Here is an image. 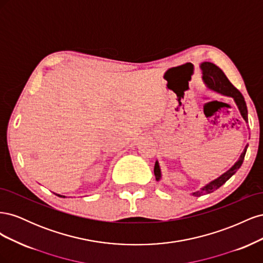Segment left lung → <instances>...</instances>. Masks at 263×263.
<instances>
[{
  "label": "left lung",
  "instance_id": "1",
  "mask_svg": "<svg viewBox=\"0 0 263 263\" xmlns=\"http://www.w3.org/2000/svg\"><path fill=\"white\" fill-rule=\"evenodd\" d=\"M201 67L203 70V79L210 89L216 91V92H219L224 95H227V97H232L235 100V102L237 103V106H238V108H239L243 119L246 122H248V110H247V105H246V102H245L242 94L236 89V87L232 84V82L228 80V78L225 76L224 72H222V70L212 62H203ZM247 148H248V145L246 146L243 153L241 154V156L239 158V160H238L227 172L221 174L219 178L212 181L211 183H209V184H206L200 191L194 192L193 195L201 196V195L212 193V192H214V191H216L218 187H220L222 184H224V183H226V181H228L230 178H232V176H234V174L237 172V170L241 166V164L243 162V159H245ZM154 172H155L156 180L157 181L160 180L161 173H160V168H159V164L157 161L155 163Z\"/></svg>",
  "mask_w": 263,
  "mask_h": 263
}]
</instances>
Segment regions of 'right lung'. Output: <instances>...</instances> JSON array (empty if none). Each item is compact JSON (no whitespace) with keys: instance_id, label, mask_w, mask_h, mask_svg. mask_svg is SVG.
<instances>
[{"instance_id":"1","label":"right lung","mask_w":263,"mask_h":263,"mask_svg":"<svg viewBox=\"0 0 263 263\" xmlns=\"http://www.w3.org/2000/svg\"><path fill=\"white\" fill-rule=\"evenodd\" d=\"M59 196H60V195H59Z\"/></svg>"}]
</instances>
